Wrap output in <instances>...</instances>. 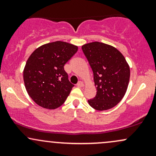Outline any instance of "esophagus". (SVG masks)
Listing matches in <instances>:
<instances>
[{
  "instance_id": "1",
  "label": "esophagus",
  "mask_w": 156,
  "mask_h": 156,
  "mask_svg": "<svg viewBox=\"0 0 156 156\" xmlns=\"http://www.w3.org/2000/svg\"><path fill=\"white\" fill-rule=\"evenodd\" d=\"M77 86L78 87H83V83L82 81H78V83H77Z\"/></svg>"
}]
</instances>
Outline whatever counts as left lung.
<instances>
[{"instance_id":"8db88e82","label":"left lung","mask_w":156,"mask_h":156,"mask_svg":"<svg viewBox=\"0 0 156 156\" xmlns=\"http://www.w3.org/2000/svg\"><path fill=\"white\" fill-rule=\"evenodd\" d=\"M94 75L96 96L89 104L98 111L117 105L124 97L130 80V67L117 48L99 42L82 46Z\"/></svg>"}]
</instances>
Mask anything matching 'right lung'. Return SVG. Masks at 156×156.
Returning <instances> with one entry per match:
<instances>
[{
    "label": "right lung",
    "instance_id": "right-lung-1",
    "mask_svg": "<svg viewBox=\"0 0 156 156\" xmlns=\"http://www.w3.org/2000/svg\"><path fill=\"white\" fill-rule=\"evenodd\" d=\"M77 51V46L56 41L31 53L23 70V80L27 92L37 105L55 109L64 103L74 85L64 66Z\"/></svg>",
    "mask_w": 156,
    "mask_h": 156
}]
</instances>
